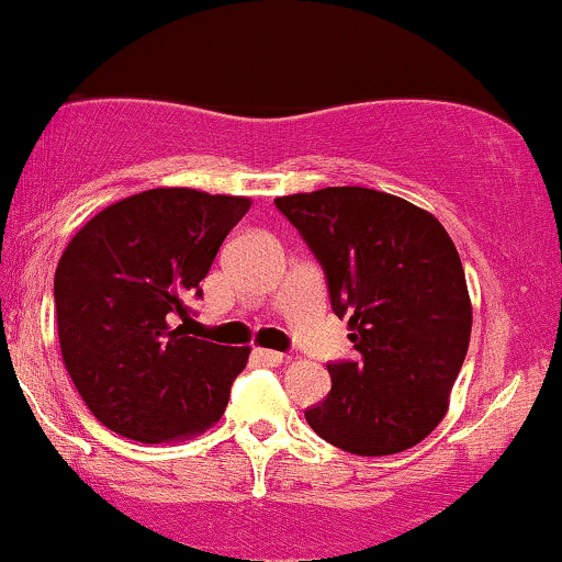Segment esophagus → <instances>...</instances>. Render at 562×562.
Returning <instances> with one entry per match:
<instances>
[{"mask_svg": "<svg viewBox=\"0 0 562 562\" xmlns=\"http://www.w3.org/2000/svg\"><path fill=\"white\" fill-rule=\"evenodd\" d=\"M255 358L260 362H268V366H279V362H283V355L273 352V349H255Z\"/></svg>", "mask_w": 562, "mask_h": 562, "instance_id": "1", "label": "esophagus"}]
</instances>
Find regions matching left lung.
<instances>
[{
	"label": "left lung",
	"instance_id": "left-lung-1",
	"mask_svg": "<svg viewBox=\"0 0 562 562\" xmlns=\"http://www.w3.org/2000/svg\"><path fill=\"white\" fill-rule=\"evenodd\" d=\"M276 207L318 257L355 360L328 366L310 428L352 454L405 452L441 424L471 341L463 262L445 226L402 196L328 187Z\"/></svg>",
	"mask_w": 562,
	"mask_h": 562
}]
</instances>
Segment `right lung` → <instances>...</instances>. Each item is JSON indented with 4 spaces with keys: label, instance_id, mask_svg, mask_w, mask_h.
I'll use <instances>...</instances> for the list:
<instances>
[{
    "label": "right lung",
    "instance_id": "obj_1",
    "mask_svg": "<svg viewBox=\"0 0 562 562\" xmlns=\"http://www.w3.org/2000/svg\"><path fill=\"white\" fill-rule=\"evenodd\" d=\"M252 200L170 187L125 196L72 236L55 270L63 362L110 431L170 445L207 431L228 405L249 347L189 336L228 231Z\"/></svg>",
    "mask_w": 562,
    "mask_h": 562
}]
</instances>
